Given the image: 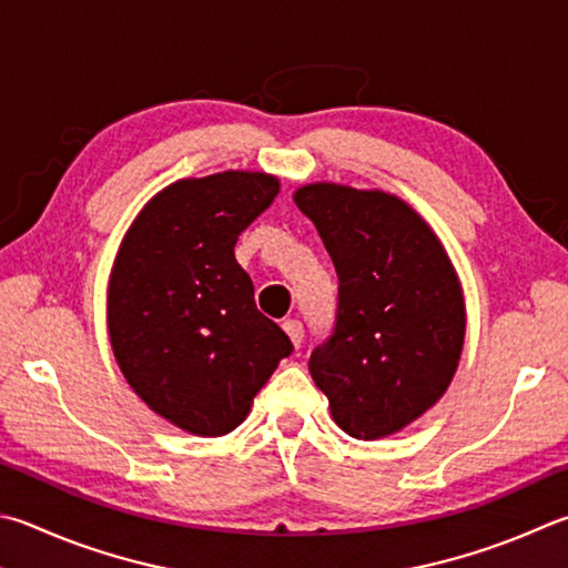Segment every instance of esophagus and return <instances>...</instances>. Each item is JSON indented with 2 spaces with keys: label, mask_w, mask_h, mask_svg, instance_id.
<instances>
[{
  "label": "esophagus",
  "mask_w": 568,
  "mask_h": 568,
  "mask_svg": "<svg viewBox=\"0 0 568 568\" xmlns=\"http://www.w3.org/2000/svg\"><path fill=\"white\" fill-rule=\"evenodd\" d=\"M283 329L287 333V337H291V343H293L295 347H301V343H303V335H305V329H303V323H301V320H285V323H283Z\"/></svg>",
  "instance_id": "1"
}]
</instances>
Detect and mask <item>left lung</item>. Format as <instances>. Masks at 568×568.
I'll return each instance as SVG.
<instances>
[{"mask_svg":"<svg viewBox=\"0 0 568 568\" xmlns=\"http://www.w3.org/2000/svg\"><path fill=\"white\" fill-rule=\"evenodd\" d=\"M293 199L337 273L335 325L313 349L311 375L349 437L395 435L455 377L464 345L455 267L429 225L395 195L313 183Z\"/></svg>","mask_w":568,"mask_h":568,"instance_id":"left-lung-1","label":"left lung"}]
</instances>
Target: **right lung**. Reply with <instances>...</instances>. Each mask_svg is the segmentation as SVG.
Returning <instances> with one entry per match:
<instances>
[{"label": "right lung", "instance_id": "right-lung-1", "mask_svg": "<svg viewBox=\"0 0 568 568\" xmlns=\"http://www.w3.org/2000/svg\"><path fill=\"white\" fill-rule=\"evenodd\" d=\"M267 173L176 181L146 203L109 281V335L133 392L173 425L229 435L293 343L255 307L239 235L277 195Z\"/></svg>", "mask_w": 568, "mask_h": 568}]
</instances>
